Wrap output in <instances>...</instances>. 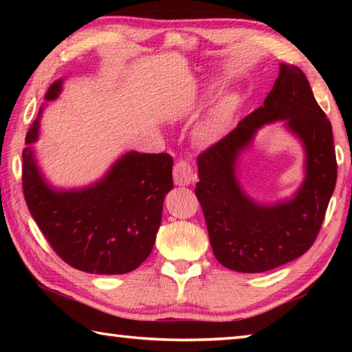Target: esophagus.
I'll return each mask as SVG.
<instances>
[{"label": "esophagus", "instance_id": "esophagus-1", "mask_svg": "<svg viewBox=\"0 0 352 352\" xmlns=\"http://www.w3.org/2000/svg\"><path fill=\"white\" fill-rule=\"evenodd\" d=\"M174 182L178 186H188L194 182V172L186 160H178L174 166Z\"/></svg>", "mask_w": 352, "mask_h": 352}]
</instances>
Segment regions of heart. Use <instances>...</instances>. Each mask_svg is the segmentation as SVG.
Listing matches in <instances>:
<instances>
[{"instance_id":"obj_1","label":"heart","mask_w":352,"mask_h":352,"mask_svg":"<svg viewBox=\"0 0 352 352\" xmlns=\"http://www.w3.org/2000/svg\"><path fill=\"white\" fill-rule=\"evenodd\" d=\"M214 93L212 87H205L204 91L200 93L199 99H194L192 102H188L180 107V111H190L197 109L199 102L210 99ZM234 109V99L231 96H226L220 99L219 102L212 107L210 113L201 119V122L197 126L194 132V140L201 147H210L222 138L226 126H228L231 115H233Z\"/></svg>"}]
</instances>
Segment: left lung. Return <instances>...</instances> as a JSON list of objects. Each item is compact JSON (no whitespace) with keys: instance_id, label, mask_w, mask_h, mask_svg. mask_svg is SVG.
I'll list each match as a JSON object with an SVG mask.
<instances>
[{"instance_id":"8db88e82","label":"left lung","mask_w":352,"mask_h":352,"mask_svg":"<svg viewBox=\"0 0 352 352\" xmlns=\"http://www.w3.org/2000/svg\"><path fill=\"white\" fill-rule=\"evenodd\" d=\"M281 120L305 148V182L290 199L259 204L236 178V160L257 130ZM195 195L214 256L223 267L261 273L300 258L312 247L337 182L332 126L295 65H279L264 105L197 158Z\"/></svg>"}]
</instances>
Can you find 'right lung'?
<instances>
[{
	"label": "right lung",
	"mask_w": 352,
	"mask_h": 352,
	"mask_svg": "<svg viewBox=\"0 0 352 352\" xmlns=\"http://www.w3.org/2000/svg\"><path fill=\"white\" fill-rule=\"evenodd\" d=\"M62 85L58 79L47 88L46 102L58 98ZM43 107L23 151V192L35 223L54 252L77 270L122 275L138 269L152 252L164 197L174 188L172 157L132 151L88 186L56 188L41 174L32 146Z\"/></svg>",
	"instance_id": "right-lung-1"
}]
</instances>
